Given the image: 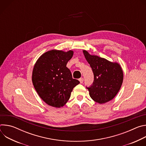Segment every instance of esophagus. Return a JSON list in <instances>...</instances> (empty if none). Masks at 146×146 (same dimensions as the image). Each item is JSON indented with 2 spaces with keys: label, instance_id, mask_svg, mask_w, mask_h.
<instances>
[{
  "label": "esophagus",
  "instance_id": "esophagus-1",
  "mask_svg": "<svg viewBox=\"0 0 146 146\" xmlns=\"http://www.w3.org/2000/svg\"><path fill=\"white\" fill-rule=\"evenodd\" d=\"M79 81H80L81 84H82V83H83V81H84V78H80L79 79Z\"/></svg>",
  "mask_w": 146,
  "mask_h": 146
}]
</instances>
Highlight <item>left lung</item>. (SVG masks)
<instances>
[{
  "label": "left lung",
  "instance_id": "8db88e82",
  "mask_svg": "<svg viewBox=\"0 0 146 146\" xmlns=\"http://www.w3.org/2000/svg\"><path fill=\"white\" fill-rule=\"evenodd\" d=\"M83 53L94 75L92 84L87 87L90 97L100 104L112 100L122 84L123 76L121 66L117 62L91 55L86 50H83Z\"/></svg>",
  "mask_w": 146,
  "mask_h": 146
}]
</instances>
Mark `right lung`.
Listing matches in <instances>:
<instances>
[{"label": "right lung", "mask_w": 146, "mask_h": 146, "mask_svg": "<svg viewBox=\"0 0 146 146\" xmlns=\"http://www.w3.org/2000/svg\"><path fill=\"white\" fill-rule=\"evenodd\" d=\"M73 55L71 50L64 52L52 50L41 55L33 67V86L39 96L51 106H64L73 88L80 83L72 78L71 72L66 67Z\"/></svg>", "instance_id": "add662e5"}]
</instances>
